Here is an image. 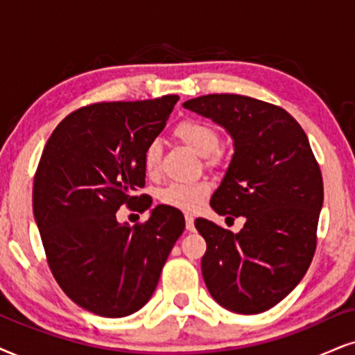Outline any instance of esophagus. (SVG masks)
<instances>
[{"label":"esophagus","instance_id":"1","mask_svg":"<svg viewBox=\"0 0 355 355\" xmlns=\"http://www.w3.org/2000/svg\"><path fill=\"white\" fill-rule=\"evenodd\" d=\"M185 226L187 231H195V219H193L191 214H187L185 216Z\"/></svg>","mask_w":355,"mask_h":355}]
</instances>
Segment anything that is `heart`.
I'll use <instances>...</instances> for the list:
<instances>
[{
    "instance_id": "b5f03b06",
    "label": "heart",
    "mask_w": 355,
    "mask_h": 355,
    "mask_svg": "<svg viewBox=\"0 0 355 355\" xmlns=\"http://www.w3.org/2000/svg\"><path fill=\"white\" fill-rule=\"evenodd\" d=\"M175 137L183 144L190 147L198 155L208 157L218 149L219 134L213 125L200 119H185L178 123L173 129ZM160 164V144L159 141H152L147 144L142 154V165L149 175L157 173ZM211 187L208 182H193L168 183L159 191L160 203L172 206L180 211H195L198 209L203 200L208 196Z\"/></svg>"
}]
</instances>
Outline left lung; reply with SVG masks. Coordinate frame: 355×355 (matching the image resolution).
<instances>
[{"mask_svg":"<svg viewBox=\"0 0 355 355\" xmlns=\"http://www.w3.org/2000/svg\"><path fill=\"white\" fill-rule=\"evenodd\" d=\"M183 107L231 136L234 154L211 208L245 219L236 234L208 219L195 221L206 241L205 284L230 311H267L300 284L315 255L320 165L302 125L280 106L241 95H206Z\"/></svg>","mask_w":355,"mask_h":355,"instance_id":"left-lung-1","label":"left lung"}]
</instances>
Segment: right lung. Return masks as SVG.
<instances>
[{
    "instance_id": "1",
    "label": "right lung",
    "mask_w": 355,
    "mask_h": 355,
    "mask_svg": "<svg viewBox=\"0 0 355 355\" xmlns=\"http://www.w3.org/2000/svg\"><path fill=\"white\" fill-rule=\"evenodd\" d=\"M177 95L96 103L67 116L49 137L34 177V219L49 267L71 302L123 318L149 302L170 250L185 230L180 209L157 205L144 224L116 219L121 205L149 209L142 154Z\"/></svg>"
}]
</instances>
